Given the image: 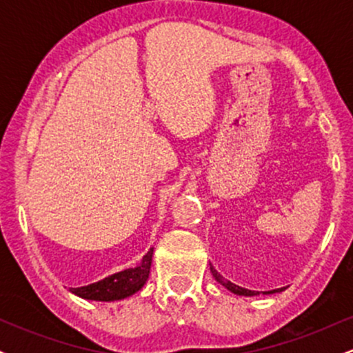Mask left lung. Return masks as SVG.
Masks as SVG:
<instances>
[{"label": "left lung", "mask_w": 353, "mask_h": 353, "mask_svg": "<svg viewBox=\"0 0 353 353\" xmlns=\"http://www.w3.org/2000/svg\"><path fill=\"white\" fill-rule=\"evenodd\" d=\"M210 272H212V275H214V279H216V281L221 283V285H224L225 289L228 290H230V292L232 294H236V295H245V297H252V295H259V292H255V290H249V289H242V287H239V285H236V283H232V282H229V281H225L224 277H222L221 274L217 272L216 269H214L212 265H210ZM282 289H275V290H270V292H264V294H274V292H281Z\"/></svg>", "instance_id": "1"}]
</instances>
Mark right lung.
Returning a JSON list of instances; mask_svg holds the SVG:
<instances>
[{
	"mask_svg": "<svg viewBox=\"0 0 353 353\" xmlns=\"http://www.w3.org/2000/svg\"><path fill=\"white\" fill-rule=\"evenodd\" d=\"M154 249L148 250L143 261L136 267L131 269L121 270V272L109 275L103 281L89 283L84 287H76L71 289V292L78 295L86 301H99V302H112V301H123L125 297H131L137 290L143 289L145 281L149 279V270H151Z\"/></svg>",
	"mask_w": 353,
	"mask_h": 353,
	"instance_id": "1",
	"label": "right lung"
}]
</instances>
